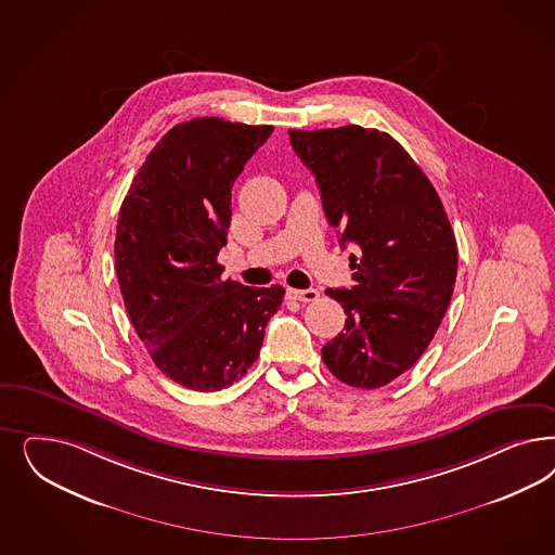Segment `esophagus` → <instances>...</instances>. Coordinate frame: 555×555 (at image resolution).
Segmentation results:
<instances>
[{"label": "esophagus", "instance_id": "obj_1", "mask_svg": "<svg viewBox=\"0 0 555 555\" xmlns=\"http://www.w3.org/2000/svg\"><path fill=\"white\" fill-rule=\"evenodd\" d=\"M319 289L310 287V289H294V287H287V298L292 300H298V302H314L319 300Z\"/></svg>", "mask_w": 555, "mask_h": 555}]
</instances>
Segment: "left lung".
<instances>
[{"label":"left lung","instance_id":"8db88e82","mask_svg":"<svg viewBox=\"0 0 555 555\" xmlns=\"http://www.w3.org/2000/svg\"><path fill=\"white\" fill-rule=\"evenodd\" d=\"M321 190L322 210L353 243V286L328 287L345 328L322 347L331 374L374 390L411 370L448 310L457 243L433 183L388 132L361 126L289 130Z\"/></svg>","mask_w":555,"mask_h":555}]
</instances>
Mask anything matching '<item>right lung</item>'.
<instances>
[{
    "label": "right lung",
    "mask_w": 555,
    "mask_h": 555,
    "mask_svg": "<svg viewBox=\"0 0 555 555\" xmlns=\"http://www.w3.org/2000/svg\"><path fill=\"white\" fill-rule=\"evenodd\" d=\"M273 126L194 118L173 126L132 181L116 229L130 322L163 374L216 392L247 374L284 287L222 280L231 192Z\"/></svg>",
    "instance_id": "1"
}]
</instances>
